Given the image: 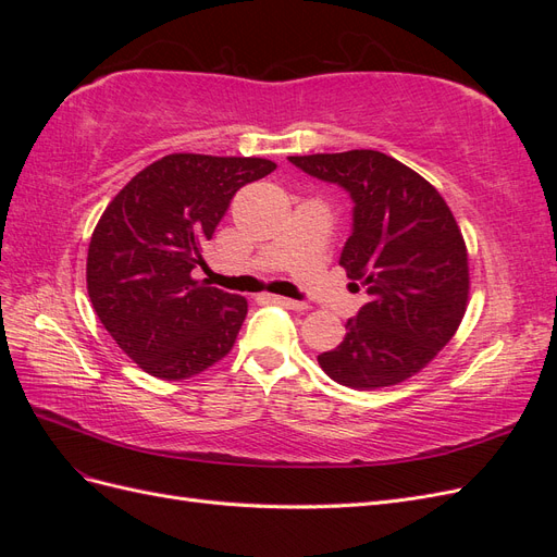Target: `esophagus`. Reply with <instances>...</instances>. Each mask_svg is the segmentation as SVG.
<instances>
[{"instance_id": "obj_1", "label": "esophagus", "mask_w": 557, "mask_h": 557, "mask_svg": "<svg viewBox=\"0 0 557 557\" xmlns=\"http://www.w3.org/2000/svg\"><path fill=\"white\" fill-rule=\"evenodd\" d=\"M269 301H274V305H281L285 309H293V311H307L309 307L305 305V301H295V299H288V297H281V295H267Z\"/></svg>"}]
</instances>
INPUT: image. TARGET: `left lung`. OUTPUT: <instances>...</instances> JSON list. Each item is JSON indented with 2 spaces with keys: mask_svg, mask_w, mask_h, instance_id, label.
Listing matches in <instances>:
<instances>
[{
  "mask_svg": "<svg viewBox=\"0 0 557 557\" xmlns=\"http://www.w3.org/2000/svg\"><path fill=\"white\" fill-rule=\"evenodd\" d=\"M290 162L356 201L339 264L369 301L346 323L344 342L320 352V367L356 391L411 379L453 339L469 305L467 244L453 211L432 183L379 150Z\"/></svg>",
  "mask_w": 557,
  "mask_h": 557,
  "instance_id": "1",
  "label": "left lung"
}]
</instances>
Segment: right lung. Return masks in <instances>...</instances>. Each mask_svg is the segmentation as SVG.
Returning <instances> with one entry per match:
<instances>
[{
	"mask_svg": "<svg viewBox=\"0 0 557 557\" xmlns=\"http://www.w3.org/2000/svg\"><path fill=\"white\" fill-rule=\"evenodd\" d=\"M276 162L172 153L117 193L92 232L86 281L97 318L146 374L183 381L223 360L248 313L242 295L193 276L242 185Z\"/></svg>",
	"mask_w": 557,
	"mask_h": 557,
	"instance_id": "add662e5",
	"label": "right lung"
}]
</instances>
